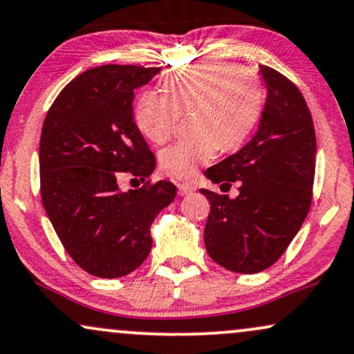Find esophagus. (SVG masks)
I'll return each instance as SVG.
<instances>
[{"label":"esophagus","mask_w":354,"mask_h":354,"mask_svg":"<svg viewBox=\"0 0 354 354\" xmlns=\"http://www.w3.org/2000/svg\"><path fill=\"white\" fill-rule=\"evenodd\" d=\"M178 191H180L181 196H188V194H193L196 188L193 185H188V183H178Z\"/></svg>","instance_id":"obj_1"}]
</instances>
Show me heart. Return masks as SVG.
Segmentation results:
<instances>
[{"mask_svg":"<svg viewBox=\"0 0 354 354\" xmlns=\"http://www.w3.org/2000/svg\"><path fill=\"white\" fill-rule=\"evenodd\" d=\"M163 90L147 88L133 117L148 140L163 143L173 135L183 110L193 133L163 148L160 161L168 174L193 178L214 158L218 148L232 150L247 138L262 110V87L255 75L224 61H204L169 71Z\"/></svg>","mask_w":354,"mask_h":354,"instance_id":"obj_1","label":"heart"}]
</instances>
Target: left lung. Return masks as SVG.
Returning a JSON list of instances; mask_svg holds the SVG:
<instances>
[{
    "label": "left lung",
    "instance_id": "8db88e82",
    "mask_svg": "<svg viewBox=\"0 0 354 354\" xmlns=\"http://www.w3.org/2000/svg\"><path fill=\"white\" fill-rule=\"evenodd\" d=\"M267 97L257 131L239 151L206 169L212 183L239 181V196L201 189L211 212L209 257L237 274H257L280 259L308 214L315 178L313 120L299 88L261 66Z\"/></svg>",
    "mask_w": 354,
    "mask_h": 354
}]
</instances>
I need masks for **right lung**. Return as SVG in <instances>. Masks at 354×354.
I'll use <instances>...</instances> for the list:
<instances>
[{
    "label": "right lung",
    "instance_id": "add662e5",
    "mask_svg": "<svg viewBox=\"0 0 354 354\" xmlns=\"http://www.w3.org/2000/svg\"><path fill=\"white\" fill-rule=\"evenodd\" d=\"M160 71L118 64L85 71L62 88L42 125L44 209L67 254L102 279L142 266L153 221L176 196L169 181L129 193L118 186L125 173L143 183L155 171V155L133 120V97Z\"/></svg>",
    "mask_w": 354,
    "mask_h": 354
}]
</instances>
